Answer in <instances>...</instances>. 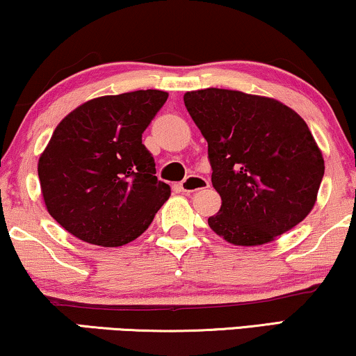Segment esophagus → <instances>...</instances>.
<instances>
[{"mask_svg":"<svg viewBox=\"0 0 356 356\" xmlns=\"http://www.w3.org/2000/svg\"><path fill=\"white\" fill-rule=\"evenodd\" d=\"M179 187L185 193H193V192H198V190L208 188L209 182L204 177L188 176V177H185V180H182V182L179 184Z\"/></svg>","mask_w":356,"mask_h":356,"instance_id":"1","label":"esophagus"}]
</instances>
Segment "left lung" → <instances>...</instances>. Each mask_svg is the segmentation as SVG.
<instances>
[{
    "label": "left lung",
    "mask_w": 356,
    "mask_h": 356,
    "mask_svg": "<svg viewBox=\"0 0 356 356\" xmlns=\"http://www.w3.org/2000/svg\"><path fill=\"white\" fill-rule=\"evenodd\" d=\"M208 142L211 182L221 195L209 227L229 243L273 242L316 203L324 159L307 122L277 99L237 90L184 95Z\"/></svg>",
    "instance_id": "left-lung-1"
}]
</instances>
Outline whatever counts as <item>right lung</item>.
Segmentation results:
<instances>
[{
  "mask_svg": "<svg viewBox=\"0 0 356 356\" xmlns=\"http://www.w3.org/2000/svg\"><path fill=\"white\" fill-rule=\"evenodd\" d=\"M166 99L161 90L108 95L58 124L38 159V179L48 213L69 234L121 247L148 229L171 188L154 176L142 134Z\"/></svg>",
  "mask_w": 356,
  "mask_h": 356,
  "instance_id": "1",
  "label": "right lung"
}]
</instances>
